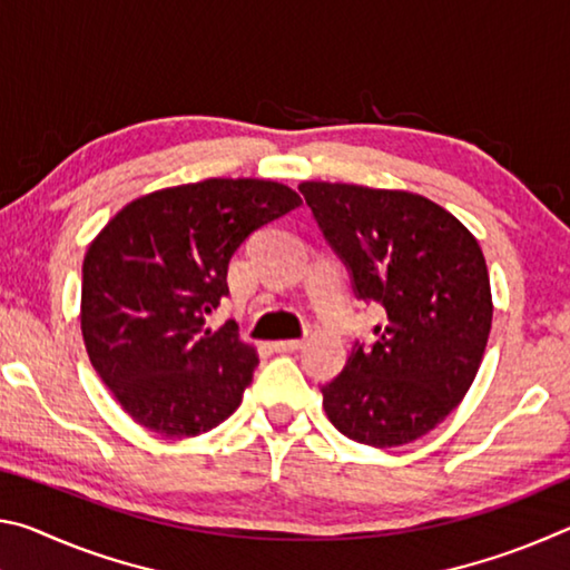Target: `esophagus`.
Wrapping results in <instances>:
<instances>
[{"label": "esophagus", "instance_id": "obj_1", "mask_svg": "<svg viewBox=\"0 0 570 570\" xmlns=\"http://www.w3.org/2000/svg\"><path fill=\"white\" fill-rule=\"evenodd\" d=\"M274 352H296L304 346V340H284V342H274Z\"/></svg>", "mask_w": 570, "mask_h": 570}]
</instances>
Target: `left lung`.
I'll return each mask as SVG.
<instances>
[{"instance_id": "8db88e82", "label": "left lung", "mask_w": 570, "mask_h": 570, "mask_svg": "<svg viewBox=\"0 0 570 570\" xmlns=\"http://www.w3.org/2000/svg\"><path fill=\"white\" fill-rule=\"evenodd\" d=\"M298 190L354 296L387 314L322 387L326 417L362 445H407L458 407L480 370L493 322L485 258L455 216L414 193L346 183Z\"/></svg>"}]
</instances>
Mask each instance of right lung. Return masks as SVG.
Listing matches in <instances>:
<instances>
[{
	"label": "right lung",
	"instance_id": "obj_1",
	"mask_svg": "<svg viewBox=\"0 0 570 570\" xmlns=\"http://www.w3.org/2000/svg\"><path fill=\"white\" fill-rule=\"evenodd\" d=\"M302 206L274 180L210 178L125 206L82 264L90 362L135 422L193 438L236 412L258 356L236 322L208 330L246 238Z\"/></svg>",
	"mask_w": 570,
	"mask_h": 570
}]
</instances>
